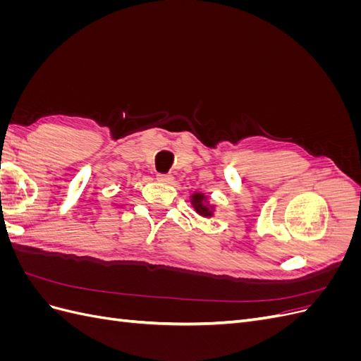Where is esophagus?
<instances>
[{"label": "esophagus", "instance_id": "obj_1", "mask_svg": "<svg viewBox=\"0 0 361 361\" xmlns=\"http://www.w3.org/2000/svg\"><path fill=\"white\" fill-rule=\"evenodd\" d=\"M158 180L159 182H164V183H170L173 180V176L171 174H158Z\"/></svg>", "mask_w": 361, "mask_h": 361}]
</instances>
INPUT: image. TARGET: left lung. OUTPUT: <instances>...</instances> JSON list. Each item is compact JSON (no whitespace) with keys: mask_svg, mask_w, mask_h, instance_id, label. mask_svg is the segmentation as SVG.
I'll list each match as a JSON object with an SVG mask.
<instances>
[{"mask_svg":"<svg viewBox=\"0 0 361 361\" xmlns=\"http://www.w3.org/2000/svg\"><path fill=\"white\" fill-rule=\"evenodd\" d=\"M190 202H191V206L192 209L197 212L200 216H204V218H211L214 216L215 214V204L209 202V197L204 192H192L190 195Z\"/></svg>","mask_w":361,"mask_h":361,"instance_id":"left-lung-1","label":"left lung"}]
</instances>
